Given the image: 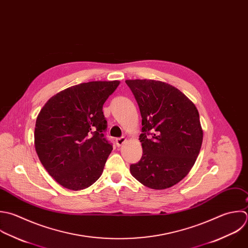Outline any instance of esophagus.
<instances>
[{"instance_id":"obj_1","label":"esophagus","mask_w":248,"mask_h":248,"mask_svg":"<svg viewBox=\"0 0 248 248\" xmlns=\"http://www.w3.org/2000/svg\"><path fill=\"white\" fill-rule=\"evenodd\" d=\"M126 142V138L125 137H120L116 139V144L118 147H121L123 144H124Z\"/></svg>"}]
</instances>
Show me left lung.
Returning a JSON list of instances; mask_svg holds the SVG:
<instances>
[{
	"mask_svg": "<svg viewBox=\"0 0 248 248\" xmlns=\"http://www.w3.org/2000/svg\"><path fill=\"white\" fill-rule=\"evenodd\" d=\"M142 117L143 155L131 175L153 189L181 182L193 167L203 142L199 112L180 90L161 81L125 80ZM153 135L150 140L146 136Z\"/></svg>",
	"mask_w": 248,
	"mask_h": 248,
	"instance_id": "obj_1",
	"label": "left lung"
}]
</instances>
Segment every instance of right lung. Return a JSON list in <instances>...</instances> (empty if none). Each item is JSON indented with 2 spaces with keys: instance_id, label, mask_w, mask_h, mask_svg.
Wrapping results in <instances>:
<instances>
[{
  "instance_id": "right-lung-1",
  "label": "right lung",
  "mask_w": 248,
  "mask_h": 248,
  "mask_svg": "<svg viewBox=\"0 0 248 248\" xmlns=\"http://www.w3.org/2000/svg\"><path fill=\"white\" fill-rule=\"evenodd\" d=\"M120 81H93L67 88L40 110L34 148L49 175L62 186L81 190L101 176L113 147L104 138L102 107Z\"/></svg>"
}]
</instances>
